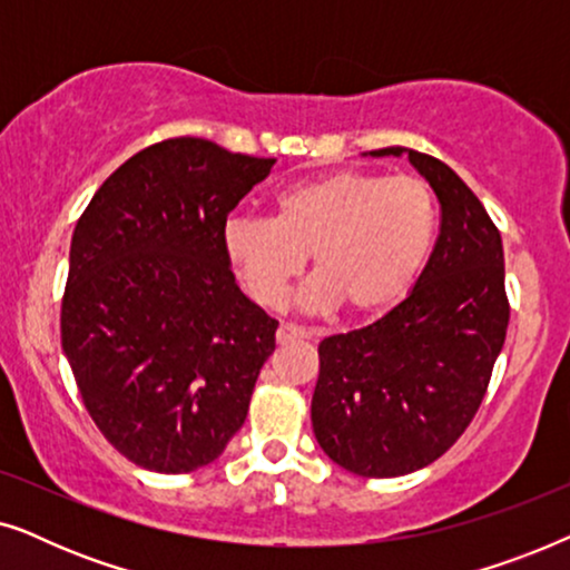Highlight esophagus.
Listing matches in <instances>:
<instances>
[{
  "mask_svg": "<svg viewBox=\"0 0 570 570\" xmlns=\"http://www.w3.org/2000/svg\"><path fill=\"white\" fill-rule=\"evenodd\" d=\"M308 337H311V332L303 330V326H298V324L283 322V324H279V330H277L279 345H285V342H293V340H308Z\"/></svg>",
  "mask_w": 570,
  "mask_h": 570,
  "instance_id": "1",
  "label": "esophagus"
}]
</instances>
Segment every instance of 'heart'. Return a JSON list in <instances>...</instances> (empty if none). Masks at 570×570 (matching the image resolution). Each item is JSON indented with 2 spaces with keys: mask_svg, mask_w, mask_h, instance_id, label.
Segmentation results:
<instances>
[{
  "mask_svg": "<svg viewBox=\"0 0 570 570\" xmlns=\"http://www.w3.org/2000/svg\"><path fill=\"white\" fill-rule=\"evenodd\" d=\"M439 209L420 178L340 168L287 184L272 217H233L223 246L230 267L262 306L275 308L306 267L316 275L301 306L376 316L400 303L431 254Z\"/></svg>",
  "mask_w": 570,
  "mask_h": 570,
  "instance_id": "b5f03b06",
  "label": "heart"
}]
</instances>
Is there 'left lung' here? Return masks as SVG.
<instances>
[{"instance_id": "obj_1", "label": "left lung", "mask_w": 570, "mask_h": 570, "mask_svg": "<svg viewBox=\"0 0 570 570\" xmlns=\"http://www.w3.org/2000/svg\"><path fill=\"white\" fill-rule=\"evenodd\" d=\"M407 153L441 205V233L412 293L363 330L318 345L311 423L324 454L363 478L423 470L454 446L488 392L509 330L503 244L470 186Z\"/></svg>"}]
</instances>
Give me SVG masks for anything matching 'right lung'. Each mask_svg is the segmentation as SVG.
<instances>
[{
  "label": "right lung",
  "instance_id": "add662e5",
  "mask_svg": "<svg viewBox=\"0 0 570 570\" xmlns=\"http://www.w3.org/2000/svg\"><path fill=\"white\" fill-rule=\"evenodd\" d=\"M272 166L163 139L116 168L75 225L61 347L92 423L145 470H199L244 425L277 322L240 293L223 230Z\"/></svg>",
  "mask_w": 570,
  "mask_h": 570
}]
</instances>
